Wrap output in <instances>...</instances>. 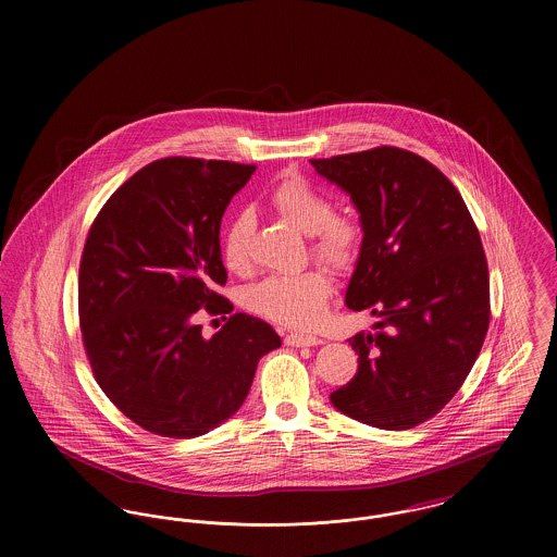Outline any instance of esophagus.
<instances>
[{
    "label": "esophagus",
    "instance_id": "esophagus-1",
    "mask_svg": "<svg viewBox=\"0 0 557 557\" xmlns=\"http://www.w3.org/2000/svg\"><path fill=\"white\" fill-rule=\"evenodd\" d=\"M288 346H318L323 343L319 336H311V334H288L286 336V341H284Z\"/></svg>",
    "mask_w": 557,
    "mask_h": 557
}]
</instances>
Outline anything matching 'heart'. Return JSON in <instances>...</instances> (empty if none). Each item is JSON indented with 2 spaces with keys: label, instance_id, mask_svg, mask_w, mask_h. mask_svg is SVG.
Instances as JSON below:
<instances>
[{
  "label": "heart",
  "instance_id": "heart-1",
  "mask_svg": "<svg viewBox=\"0 0 557 557\" xmlns=\"http://www.w3.org/2000/svg\"><path fill=\"white\" fill-rule=\"evenodd\" d=\"M267 202L294 230L311 238V252L332 269H348L361 250L363 230L357 219L334 214L332 200L300 175H286L267 194ZM252 216L234 214L221 234L223 263L244 273L250 267ZM332 294V282L323 269H307L288 275H271L248 292V307L288 327L318 325Z\"/></svg>",
  "mask_w": 557,
  "mask_h": 557
}]
</instances>
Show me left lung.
<instances>
[{"label": "left lung", "mask_w": 557, "mask_h": 557, "mask_svg": "<svg viewBox=\"0 0 557 557\" xmlns=\"http://www.w3.org/2000/svg\"><path fill=\"white\" fill-rule=\"evenodd\" d=\"M311 164L359 211L346 307L380 318L348 341L359 370L330 400L373 428L422 424L461 388L488 330L476 223L449 180L413 152L380 146Z\"/></svg>", "instance_id": "obj_1"}]
</instances>
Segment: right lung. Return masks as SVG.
I'll list each match as a JSON object with an SVG mask.
<instances>
[{"label": "right lung", "mask_w": 557, "mask_h": 557, "mask_svg": "<svg viewBox=\"0 0 557 557\" xmlns=\"http://www.w3.org/2000/svg\"><path fill=\"white\" fill-rule=\"evenodd\" d=\"M255 164L171 157L139 169L98 212L79 267L83 346L100 388L132 422L194 438L230 420L259 359L282 346L236 313L205 338L200 311L232 313L219 230Z\"/></svg>", "instance_id": "add662e5"}]
</instances>
